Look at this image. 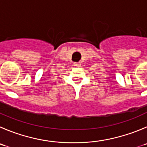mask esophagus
Returning a JSON list of instances; mask_svg holds the SVG:
<instances>
[{"label": "esophagus", "mask_w": 147, "mask_h": 147, "mask_svg": "<svg viewBox=\"0 0 147 147\" xmlns=\"http://www.w3.org/2000/svg\"><path fill=\"white\" fill-rule=\"evenodd\" d=\"M74 66L76 67H80L81 66V64H80V62H75L74 63Z\"/></svg>", "instance_id": "1"}]
</instances>
